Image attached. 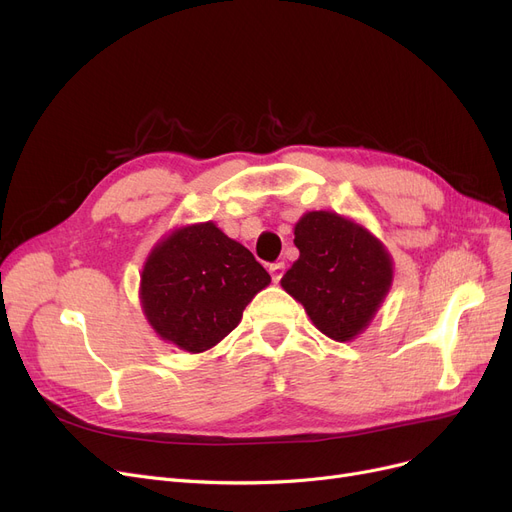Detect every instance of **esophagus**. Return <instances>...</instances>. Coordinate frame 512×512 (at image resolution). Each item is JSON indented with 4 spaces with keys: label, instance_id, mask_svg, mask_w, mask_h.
Here are the masks:
<instances>
[{
    "label": "esophagus",
    "instance_id": "34e87169",
    "mask_svg": "<svg viewBox=\"0 0 512 512\" xmlns=\"http://www.w3.org/2000/svg\"><path fill=\"white\" fill-rule=\"evenodd\" d=\"M270 276L274 282H280V278L284 276V263H272L270 265Z\"/></svg>",
    "mask_w": 512,
    "mask_h": 512
}]
</instances>
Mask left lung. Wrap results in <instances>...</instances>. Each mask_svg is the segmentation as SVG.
Returning a JSON list of instances; mask_svg holds the SVG:
<instances>
[{"label":"left lung","instance_id":"1","mask_svg":"<svg viewBox=\"0 0 512 512\" xmlns=\"http://www.w3.org/2000/svg\"><path fill=\"white\" fill-rule=\"evenodd\" d=\"M299 259L280 284L332 341L370 324L393 282V261L366 228L332 211H309L295 226Z\"/></svg>","mask_w":512,"mask_h":512}]
</instances>
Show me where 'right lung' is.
<instances>
[{"instance_id":"obj_1","label":"right lung","mask_w":512,"mask_h":512,"mask_svg":"<svg viewBox=\"0 0 512 512\" xmlns=\"http://www.w3.org/2000/svg\"><path fill=\"white\" fill-rule=\"evenodd\" d=\"M270 274L213 221L173 230L148 255L140 301L157 335L190 353L217 345L242 320Z\"/></svg>"}]
</instances>
